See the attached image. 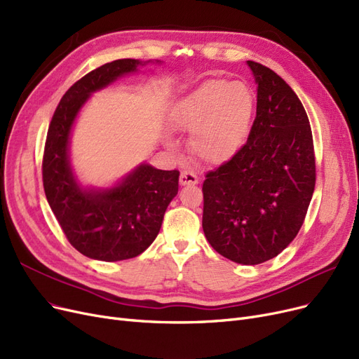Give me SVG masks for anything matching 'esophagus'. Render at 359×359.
<instances>
[{"mask_svg":"<svg viewBox=\"0 0 359 359\" xmlns=\"http://www.w3.org/2000/svg\"><path fill=\"white\" fill-rule=\"evenodd\" d=\"M200 179L192 171H183L180 175V184L182 187H189V184H198Z\"/></svg>","mask_w":359,"mask_h":359,"instance_id":"esophagus-1","label":"esophagus"}]
</instances>
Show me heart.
<instances>
[{
  "label": "heart",
  "instance_id": "heart-1",
  "mask_svg": "<svg viewBox=\"0 0 359 359\" xmlns=\"http://www.w3.org/2000/svg\"><path fill=\"white\" fill-rule=\"evenodd\" d=\"M255 106V93L247 84L210 78L175 104L172 119L192 133L194 154L205 164L219 165L245 144Z\"/></svg>",
  "mask_w": 359,
  "mask_h": 359
}]
</instances>
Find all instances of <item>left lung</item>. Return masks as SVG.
I'll use <instances>...</instances> for the list:
<instances>
[{"mask_svg":"<svg viewBox=\"0 0 359 359\" xmlns=\"http://www.w3.org/2000/svg\"><path fill=\"white\" fill-rule=\"evenodd\" d=\"M247 65L257 84L256 119L240 152L207 172L203 229L223 257L259 264L299 233L315 189V154L296 93L266 66Z\"/></svg>","mask_w":359,"mask_h":359,"instance_id":"1","label":"left lung"}]
</instances>
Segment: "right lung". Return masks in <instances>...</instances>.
<instances>
[{
    "mask_svg": "<svg viewBox=\"0 0 359 359\" xmlns=\"http://www.w3.org/2000/svg\"><path fill=\"white\" fill-rule=\"evenodd\" d=\"M149 62L119 59L88 72L65 93L48 127L43 158L47 201L71 245L90 259L118 262L142 255L179 191L177 170L142 163L111 188H86L71 165L72 127L90 96Z\"/></svg>",
    "mask_w": 359,
    "mask_h": 359,
    "instance_id": "obj_1",
    "label": "right lung"
}]
</instances>
